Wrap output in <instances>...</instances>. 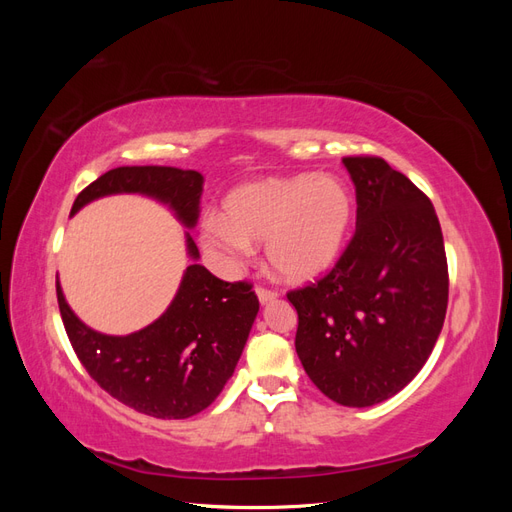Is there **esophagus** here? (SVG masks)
Listing matches in <instances>:
<instances>
[{"instance_id": "obj_1", "label": "esophagus", "mask_w": 512, "mask_h": 512, "mask_svg": "<svg viewBox=\"0 0 512 512\" xmlns=\"http://www.w3.org/2000/svg\"><path fill=\"white\" fill-rule=\"evenodd\" d=\"M256 294H258L260 303H269V301L277 299V290H273V288H265V286H256Z\"/></svg>"}]
</instances>
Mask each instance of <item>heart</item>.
Masks as SVG:
<instances>
[{"label":"heart","mask_w":512,"mask_h":512,"mask_svg":"<svg viewBox=\"0 0 512 512\" xmlns=\"http://www.w3.org/2000/svg\"><path fill=\"white\" fill-rule=\"evenodd\" d=\"M226 220L209 215L205 241L230 256L265 243L269 265L286 280L307 282L342 256L354 218L348 185L333 175L262 179L226 198Z\"/></svg>","instance_id":"b5f03b06"}]
</instances>
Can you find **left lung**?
<instances>
[{
    "label": "left lung",
    "instance_id": "obj_1",
    "mask_svg": "<svg viewBox=\"0 0 512 512\" xmlns=\"http://www.w3.org/2000/svg\"><path fill=\"white\" fill-rule=\"evenodd\" d=\"M356 230L335 267L288 290L305 374L329 399L365 408L393 397L436 346L448 265L431 200L378 156H346Z\"/></svg>",
    "mask_w": 512,
    "mask_h": 512
}]
</instances>
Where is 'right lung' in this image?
I'll use <instances>...</instances> for the list:
<instances>
[{
    "mask_svg": "<svg viewBox=\"0 0 512 512\" xmlns=\"http://www.w3.org/2000/svg\"><path fill=\"white\" fill-rule=\"evenodd\" d=\"M138 192L168 203L185 226L198 220L203 175L173 166H119L76 196L72 213L106 194ZM188 252L198 247L188 235ZM70 344L87 374L121 404L156 418H188L211 406L237 367L258 314L250 282H224L203 265L185 269L179 292L149 327L102 335L74 316L57 284Z\"/></svg>",
    "mask_w": 512,
    "mask_h": 512,
    "instance_id": "obj_1",
    "label": "right lung"
}]
</instances>
